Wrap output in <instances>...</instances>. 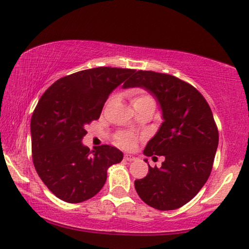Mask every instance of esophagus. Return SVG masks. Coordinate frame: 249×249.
Here are the masks:
<instances>
[{"instance_id": "1", "label": "esophagus", "mask_w": 249, "mask_h": 249, "mask_svg": "<svg viewBox=\"0 0 249 249\" xmlns=\"http://www.w3.org/2000/svg\"><path fill=\"white\" fill-rule=\"evenodd\" d=\"M124 160H127V161H132V160H136V157H133V156H131V155H124Z\"/></svg>"}]
</instances>
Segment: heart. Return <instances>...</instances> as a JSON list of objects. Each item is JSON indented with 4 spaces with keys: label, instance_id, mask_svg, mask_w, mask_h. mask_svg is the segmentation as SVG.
<instances>
[{
    "label": "heart",
    "instance_id": "heart-1",
    "mask_svg": "<svg viewBox=\"0 0 249 249\" xmlns=\"http://www.w3.org/2000/svg\"><path fill=\"white\" fill-rule=\"evenodd\" d=\"M148 99H151V98L149 95L145 94V93L136 92L135 94L132 95V100H131L132 106L135 107V106H137V104L142 103V101H146ZM135 142H136V138H135V136L131 135V133L120 132L117 136V143L122 147H124V148H131V147L135 145Z\"/></svg>",
    "mask_w": 249,
    "mask_h": 249
}]
</instances>
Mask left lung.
I'll list each match as a JSON object with an SVG mask.
<instances>
[{"instance_id":"obj_1","label":"left lung","mask_w":249,"mask_h":249,"mask_svg":"<svg viewBox=\"0 0 249 249\" xmlns=\"http://www.w3.org/2000/svg\"><path fill=\"white\" fill-rule=\"evenodd\" d=\"M122 88L146 89L160 104L163 118L143 154L165 160L160 168L148 164V174L135 181L137 193L157 210L181 208L210 176L219 142L210 107L196 88L168 74L138 71Z\"/></svg>"}]
</instances>
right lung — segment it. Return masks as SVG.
I'll return each instance as SVG.
<instances>
[{
  "label": "right lung",
  "instance_id": "right-lung-1",
  "mask_svg": "<svg viewBox=\"0 0 249 249\" xmlns=\"http://www.w3.org/2000/svg\"><path fill=\"white\" fill-rule=\"evenodd\" d=\"M135 70L96 67L56 81L44 93L31 118L32 160L39 178L60 200L78 203L99 193L111 165L124 154L102 145H83L85 125L100 118L109 95Z\"/></svg>",
  "mask_w": 249,
  "mask_h": 249
}]
</instances>
